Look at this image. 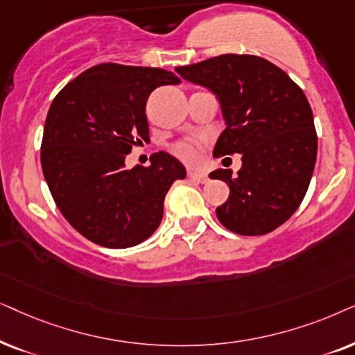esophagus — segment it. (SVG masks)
Here are the masks:
<instances>
[{"instance_id": "obj_1", "label": "esophagus", "mask_w": 355, "mask_h": 355, "mask_svg": "<svg viewBox=\"0 0 355 355\" xmlns=\"http://www.w3.org/2000/svg\"><path fill=\"white\" fill-rule=\"evenodd\" d=\"M188 178H190V180L200 182V183H207V182H209V177H207L206 173L193 172V170H190V172H188Z\"/></svg>"}]
</instances>
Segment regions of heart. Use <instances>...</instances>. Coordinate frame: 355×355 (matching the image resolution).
<instances>
[{"instance_id":"heart-1","label":"heart","mask_w":355,"mask_h":355,"mask_svg":"<svg viewBox=\"0 0 355 355\" xmlns=\"http://www.w3.org/2000/svg\"><path fill=\"white\" fill-rule=\"evenodd\" d=\"M206 139H191V138H183L175 141L170 146V150L175 157H178L182 162L188 165H195L202 159V153L206 148Z\"/></svg>"}]
</instances>
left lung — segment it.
Segmentation results:
<instances>
[{"mask_svg": "<svg viewBox=\"0 0 355 355\" xmlns=\"http://www.w3.org/2000/svg\"><path fill=\"white\" fill-rule=\"evenodd\" d=\"M220 101L227 128L216 157L242 154V168L209 173L230 195L216 209L225 229L264 235L284 224L309 190L318 138L305 94L281 68L254 55H219L175 68Z\"/></svg>", "mask_w": 355, "mask_h": 355, "instance_id": "1", "label": "left lung"}]
</instances>
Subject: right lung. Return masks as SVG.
Instances as JSON below:
<instances>
[{
    "label": "right lung",
    "instance_id": "1",
    "mask_svg": "<svg viewBox=\"0 0 355 355\" xmlns=\"http://www.w3.org/2000/svg\"><path fill=\"white\" fill-rule=\"evenodd\" d=\"M170 71L102 63L66 84L51 102L40 160L55 205L83 237L130 248L155 232L164 198L187 170L168 153L125 168L135 144L149 141L146 102L159 86L178 84Z\"/></svg>",
    "mask_w": 355,
    "mask_h": 355
}]
</instances>
